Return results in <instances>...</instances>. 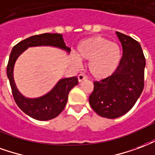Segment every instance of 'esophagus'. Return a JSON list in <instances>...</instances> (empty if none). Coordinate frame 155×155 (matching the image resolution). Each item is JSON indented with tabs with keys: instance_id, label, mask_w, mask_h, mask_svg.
<instances>
[{
	"instance_id": "obj_1",
	"label": "esophagus",
	"mask_w": 155,
	"mask_h": 155,
	"mask_svg": "<svg viewBox=\"0 0 155 155\" xmlns=\"http://www.w3.org/2000/svg\"><path fill=\"white\" fill-rule=\"evenodd\" d=\"M87 78V76H86V75H84V74H79L78 76V82H82V81H83V80H86V79Z\"/></svg>"
}]
</instances>
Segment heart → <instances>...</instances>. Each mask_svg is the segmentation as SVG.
<instances>
[{
	"instance_id": "heart-1",
	"label": "heart",
	"mask_w": 155,
	"mask_h": 155,
	"mask_svg": "<svg viewBox=\"0 0 155 155\" xmlns=\"http://www.w3.org/2000/svg\"><path fill=\"white\" fill-rule=\"evenodd\" d=\"M80 59L89 60L88 70L94 78L101 80L111 76L117 69L121 59V50L115 43L96 36L83 39L77 47ZM73 64H79L78 58L72 57Z\"/></svg>"
}]
</instances>
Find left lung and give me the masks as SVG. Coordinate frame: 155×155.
Listing matches in <instances>:
<instances>
[{
  "mask_svg": "<svg viewBox=\"0 0 155 155\" xmlns=\"http://www.w3.org/2000/svg\"><path fill=\"white\" fill-rule=\"evenodd\" d=\"M121 43L122 58L115 73L100 82H94L89 103L95 112L109 119L125 115L134 107L144 85L145 58L136 40L116 32Z\"/></svg>",
  "mask_w": 155,
  "mask_h": 155,
  "instance_id": "1",
  "label": "left lung"
}]
</instances>
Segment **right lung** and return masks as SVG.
I'll return each instance as SVG.
<instances>
[{"instance_id": "1", "label": "right lung", "mask_w": 155, "mask_h": 155, "mask_svg": "<svg viewBox=\"0 0 155 155\" xmlns=\"http://www.w3.org/2000/svg\"><path fill=\"white\" fill-rule=\"evenodd\" d=\"M35 46H53L61 48L67 53H70L71 49L66 46L61 34L45 33L31 36L18 43L13 47L9 58L6 73L15 103L20 110L34 119L48 120L55 118L63 111L66 106L70 90L78 85V80L77 77L62 78L47 94L37 98L24 97L15 83L13 75L14 66L20 54L28 48Z\"/></svg>"}]
</instances>
